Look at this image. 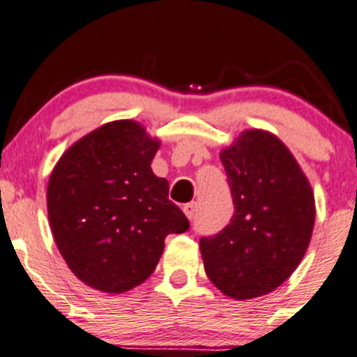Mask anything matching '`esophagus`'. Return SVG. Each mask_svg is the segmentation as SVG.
<instances>
[{"instance_id": "34e87169", "label": "esophagus", "mask_w": 357, "mask_h": 357, "mask_svg": "<svg viewBox=\"0 0 357 357\" xmlns=\"http://www.w3.org/2000/svg\"><path fill=\"white\" fill-rule=\"evenodd\" d=\"M183 211H185V215L190 220H193L195 213H197V203H186V205L183 206Z\"/></svg>"}]
</instances>
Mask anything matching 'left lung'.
I'll return each instance as SVG.
<instances>
[{
	"instance_id": "1",
	"label": "left lung",
	"mask_w": 357,
	"mask_h": 357,
	"mask_svg": "<svg viewBox=\"0 0 357 357\" xmlns=\"http://www.w3.org/2000/svg\"><path fill=\"white\" fill-rule=\"evenodd\" d=\"M234 199L225 229L199 238L205 273L223 295H268L303 259L315 223V198L288 147L266 130H245L220 152Z\"/></svg>"
}]
</instances>
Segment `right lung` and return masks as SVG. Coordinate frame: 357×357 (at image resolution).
Listing matches in <instances>:
<instances>
[{
  "instance_id": "obj_1",
  "label": "right lung",
  "mask_w": 357,
  "mask_h": 357,
  "mask_svg": "<svg viewBox=\"0 0 357 357\" xmlns=\"http://www.w3.org/2000/svg\"><path fill=\"white\" fill-rule=\"evenodd\" d=\"M160 146L134 120L101 125L62 154L47 186L59 252L88 287L125 293L154 273L164 238L190 222L152 172Z\"/></svg>"
}]
</instances>
